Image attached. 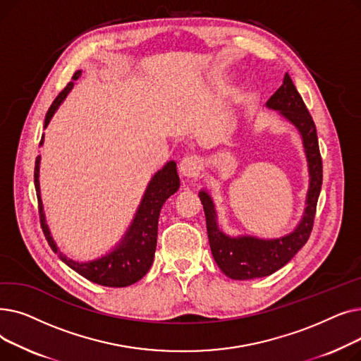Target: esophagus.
Instances as JSON below:
<instances>
[{
	"mask_svg": "<svg viewBox=\"0 0 361 361\" xmlns=\"http://www.w3.org/2000/svg\"><path fill=\"white\" fill-rule=\"evenodd\" d=\"M202 168H203V162L199 157H185L181 159V162L178 165L180 174L187 178L197 177L200 174Z\"/></svg>",
	"mask_w": 361,
	"mask_h": 361,
	"instance_id": "obj_1",
	"label": "esophagus"
}]
</instances>
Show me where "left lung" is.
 Returning a JSON list of instances; mask_svg holds the SVG:
<instances>
[{
	"mask_svg": "<svg viewBox=\"0 0 361 361\" xmlns=\"http://www.w3.org/2000/svg\"><path fill=\"white\" fill-rule=\"evenodd\" d=\"M269 109L278 111L300 133L309 168V190L306 207L298 225L290 234L278 238H259L253 235L231 237L218 225L215 203L206 190L199 192L206 216L207 238L212 256L219 269L231 279L247 281L272 275L295 256L310 237L316 204L322 188V158L313 118L297 92L288 73L282 86L267 102Z\"/></svg>",
	"mask_w": 361,
	"mask_h": 361,
	"instance_id": "1",
	"label": "left lung"
}]
</instances>
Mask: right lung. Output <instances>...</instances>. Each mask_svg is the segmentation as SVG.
Here are the masks:
<instances>
[{
	"instance_id": "right-lung-1",
	"label": "right lung",
	"mask_w": 361,
	"mask_h": 361,
	"mask_svg": "<svg viewBox=\"0 0 361 361\" xmlns=\"http://www.w3.org/2000/svg\"><path fill=\"white\" fill-rule=\"evenodd\" d=\"M82 75V70H78L71 78V82L66 86V89L55 98L52 105L49 106L44 128L48 127L51 118L54 117L55 111L64 102L67 94L74 86V82ZM41 146L44 145V135L41 137ZM39 164L41 155L36 157L35 161V188L37 202H39V215L41 225L45 238L54 253L70 267L73 271L80 274L86 279L99 283L104 287L121 288L128 287L131 283L142 279L154 263L155 250H157V238H158V219L165 200L173 196L180 188V177L177 174V164L169 161L159 169L155 176L150 178L142 202L137 207L136 215L133 218L128 230L117 243L109 253L105 256L94 259L90 262H78L63 255L59 245L54 241L49 228L47 225V218L44 212V204L41 199V187H39Z\"/></svg>"
}]
</instances>
